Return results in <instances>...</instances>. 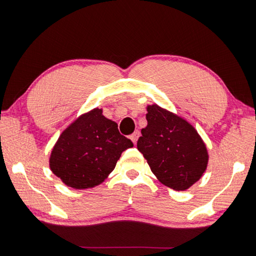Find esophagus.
Masks as SVG:
<instances>
[{
	"label": "esophagus",
	"mask_w": 256,
	"mask_h": 256,
	"mask_svg": "<svg viewBox=\"0 0 256 256\" xmlns=\"http://www.w3.org/2000/svg\"><path fill=\"white\" fill-rule=\"evenodd\" d=\"M138 138H140V132H138V131H135V132L131 135V138H131V140H132V142H133L134 144H136Z\"/></svg>",
	"instance_id": "obj_1"
}]
</instances>
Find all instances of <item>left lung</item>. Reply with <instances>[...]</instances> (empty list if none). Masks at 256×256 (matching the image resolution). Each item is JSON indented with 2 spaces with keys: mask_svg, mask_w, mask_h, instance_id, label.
<instances>
[{
  "mask_svg": "<svg viewBox=\"0 0 256 256\" xmlns=\"http://www.w3.org/2000/svg\"><path fill=\"white\" fill-rule=\"evenodd\" d=\"M148 125L138 150L158 180L177 192L197 182L208 166V150L186 120L157 104L148 106Z\"/></svg>",
  "mask_w": 256,
  "mask_h": 256,
  "instance_id": "8db88e82",
  "label": "left lung"
}]
</instances>
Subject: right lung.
Returning a JSON list of instances; mask_svg holds the SVG:
<instances>
[{
    "instance_id": "right-lung-1",
    "label": "right lung",
    "mask_w": 256,
    "mask_h": 256,
    "mask_svg": "<svg viewBox=\"0 0 256 256\" xmlns=\"http://www.w3.org/2000/svg\"><path fill=\"white\" fill-rule=\"evenodd\" d=\"M133 148L118 124L94 108L76 118L60 134L50 157L52 172L68 187L94 188L116 168L122 152Z\"/></svg>"
}]
</instances>
